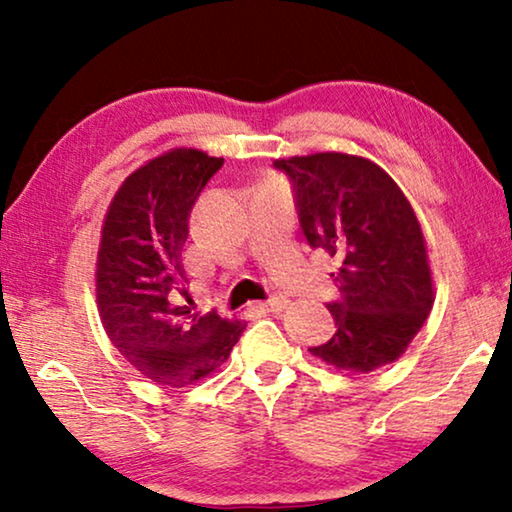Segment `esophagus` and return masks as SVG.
Segmentation results:
<instances>
[{
	"label": "esophagus",
	"mask_w": 512,
	"mask_h": 512,
	"mask_svg": "<svg viewBox=\"0 0 512 512\" xmlns=\"http://www.w3.org/2000/svg\"><path fill=\"white\" fill-rule=\"evenodd\" d=\"M286 305H289V300H286V298H282V296H272V298H268V300H263L261 310H265V312H282Z\"/></svg>",
	"instance_id": "34e87169"
}]
</instances>
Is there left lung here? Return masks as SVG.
Wrapping results in <instances>:
<instances>
[{
  "label": "left lung",
  "instance_id": "obj_1",
  "mask_svg": "<svg viewBox=\"0 0 512 512\" xmlns=\"http://www.w3.org/2000/svg\"><path fill=\"white\" fill-rule=\"evenodd\" d=\"M289 177L298 221L312 249L340 263V298L328 303L333 338L310 352L349 373L401 359L433 305V279L417 214L373 160L312 153L275 160Z\"/></svg>",
  "mask_w": 512,
  "mask_h": 512
}]
</instances>
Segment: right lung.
<instances>
[{
	"mask_svg": "<svg viewBox=\"0 0 512 512\" xmlns=\"http://www.w3.org/2000/svg\"><path fill=\"white\" fill-rule=\"evenodd\" d=\"M221 165L198 149L167 151L123 181L104 216L95 272L102 326L132 368L165 387L219 370L247 326L181 305L188 219Z\"/></svg>",
	"mask_w": 512,
	"mask_h": 512,
	"instance_id": "add662e5",
	"label": "right lung"
}]
</instances>
